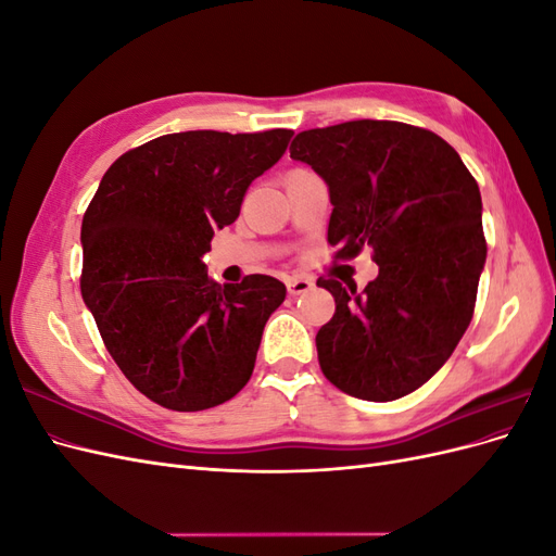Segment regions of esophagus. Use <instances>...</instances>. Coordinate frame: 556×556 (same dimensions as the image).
Segmentation results:
<instances>
[{
  "mask_svg": "<svg viewBox=\"0 0 556 556\" xmlns=\"http://www.w3.org/2000/svg\"><path fill=\"white\" fill-rule=\"evenodd\" d=\"M315 288V280L313 278H306V276H292L288 278V292L290 294H306Z\"/></svg>",
  "mask_w": 556,
  "mask_h": 556,
  "instance_id": "34e87169",
  "label": "esophagus"
}]
</instances>
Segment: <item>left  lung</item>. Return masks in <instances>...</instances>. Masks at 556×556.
Wrapping results in <instances>:
<instances>
[{"label":"left lung","mask_w":556,"mask_h":556,"mask_svg":"<svg viewBox=\"0 0 556 556\" xmlns=\"http://www.w3.org/2000/svg\"><path fill=\"white\" fill-rule=\"evenodd\" d=\"M290 157L329 185L336 260L374 248L378 278L357 290L319 278L336 313L317 331L325 378L364 401L422 387L462 341L486 257L476 178L447 141L396 121L299 131Z\"/></svg>","instance_id":"obj_1"}]
</instances>
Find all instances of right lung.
<instances>
[{
  "mask_svg": "<svg viewBox=\"0 0 556 556\" xmlns=\"http://www.w3.org/2000/svg\"><path fill=\"white\" fill-rule=\"evenodd\" d=\"M290 139L292 129L164 134L117 157L83 215V301L125 378L162 408L220 406L252 376L285 285L252 274L223 288L201 257Z\"/></svg>",
  "mask_w": 556,
  "mask_h": 556,
  "instance_id": "1",
  "label": "right lung"
}]
</instances>
